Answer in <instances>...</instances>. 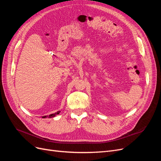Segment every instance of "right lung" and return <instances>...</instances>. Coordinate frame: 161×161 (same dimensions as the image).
<instances>
[{"mask_svg": "<svg viewBox=\"0 0 161 161\" xmlns=\"http://www.w3.org/2000/svg\"><path fill=\"white\" fill-rule=\"evenodd\" d=\"M60 111H57V112H56V113H54V114H50V115H45V116H42V118H53V117H55L56 115L59 114H60Z\"/></svg>", "mask_w": 161, "mask_h": 161, "instance_id": "obj_1", "label": "right lung"}]
</instances>
